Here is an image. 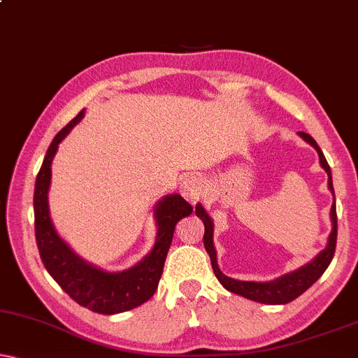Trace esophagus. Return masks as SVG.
Masks as SVG:
<instances>
[{"mask_svg":"<svg viewBox=\"0 0 358 358\" xmlns=\"http://www.w3.org/2000/svg\"><path fill=\"white\" fill-rule=\"evenodd\" d=\"M204 189H206V182H204V178L201 175L192 173L183 180L182 193H183V196L189 199L192 203H196L198 199L203 196Z\"/></svg>","mask_w":358,"mask_h":358,"instance_id":"1","label":"esophagus"}]
</instances>
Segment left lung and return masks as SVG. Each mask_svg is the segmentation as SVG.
<instances>
[{
	"instance_id": "8db88e82",
	"label": "left lung",
	"mask_w": 358,
	"mask_h": 358,
	"mask_svg": "<svg viewBox=\"0 0 358 358\" xmlns=\"http://www.w3.org/2000/svg\"><path fill=\"white\" fill-rule=\"evenodd\" d=\"M299 136L303 137L304 141L308 142L309 145H313L314 149L317 150L319 155V164L329 176L327 185L329 189H331L332 194H334V187H332V175H331V166H329L326 157H324L322 150L319 149L316 141L313 139L311 136L306 134V132H298ZM196 216L201 219L204 224V249L209 254V259H211V265L214 270V275L219 280V283L222 285L224 288L229 289L231 293L241 294L247 299H252V301L264 303V304H287L293 299H296L299 294H303L306 289L314 285L319 280L326 268L331 264L332 257H334L336 252V242H337V213H336V196L334 203H332L331 208V221H332V231L329 234L327 245L322 252H319L316 259L309 262V264L303 265L301 268L289 271V273L280 276V278L271 280V282H241V280L229 278L219 270L217 260H216V249H214L213 244V232H214V224L213 219L209 217V214L204 211L201 204H196Z\"/></svg>"
}]
</instances>
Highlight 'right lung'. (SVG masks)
I'll return each instance as SVG.
<instances>
[{
    "instance_id": "add662e5",
    "label": "right lung",
    "mask_w": 358,
    "mask_h": 358,
    "mask_svg": "<svg viewBox=\"0 0 358 358\" xmlns=\"http://www.w3.org/2000/svg\"><path fill=\"white\" fill-rule=\"evenodd\" d=\"M85 109L66 124L54 137L45 159L37 173L34 188V226L36 241L42 264L52 278L69 296L90 311L99 314H117L129 311L149 301L154 296L159 280L164 271V264L169 254L176 222L193 213L192 204L178 193L166 194L155 204L154 217L157 237L154 249L132 268L122 271H106L88 264L78 257L64 239L57 234L49 213V188L52 178V160L59 144L66 134L82 121Z\"/></svg>"
}]
</instances>
